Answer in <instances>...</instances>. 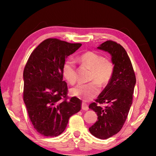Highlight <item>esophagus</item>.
<instances>
[{"label": "esophagus", "mask_w": 156, "mask_h": 156, "mask_svg": "<svg viewBox=\"0 0 156 156\" xmlns=\"http://www.w3.org/2000/svg\"><path fill=\"white\" fill-rule=\"evenodd\" d=\"M82 109L84 111H87L89 109V107L87 103H84V102H83L82 103Z\"/></svg>", "instance_id": "34e87169"}]
</instances>
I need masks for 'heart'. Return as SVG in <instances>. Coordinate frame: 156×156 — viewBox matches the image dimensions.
<instances>
[{
    "mask_svg": "<svg viewBox=\"0 0 156 156\" xmlns=\"http://www.w3.org/2000/svg\"><path fill=\"white\" fill-rule=\"evenodd\" d=\"M82 65L91 69L89 81L91 83L78 84L71 89L72 96L88 101L98 96L100 87H104L110 83L114 72V65L109 60L96 52L87 51L78 57ZM62 74L71 84H74L77 80V69L74 60L69 58L62 66Z\"/></svg>",
    "mask_w": 156,
    "mask_h": 156,
    "instance_id": "b5f03b06",
    "label": "heart"
}]
</instances>
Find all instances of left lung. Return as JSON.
Instances as JSON below:
<instances>
[{"mask_svg":"<svg viewBox=\"0 0 156 156\" xmlns=\"http://www.w3.org/2000/svg\"><path fill=\"white\" fill-rule=\"evenodd\" d=\"M112 55L114 72L110 83L89 108L96 112L98 121L89 129L92 135L107 139L118 133L125 124L132 105L136 78L125 48L115 41H107L98 47ZM105 103L104 108L100 104Z\"/></svg>","mask_w":156,"mask_h":156,"instance_id":"left-lung-1","label":"left lung"}]
</instances>
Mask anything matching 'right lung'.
<instances>
[{
  "label": "right lung",
  "mask_w": 156,
  "mask_h": 156,
  "mask_svg": "<svg viewBox=\"0 0 156 156\" xmlns=\"http://www.w3.org/2000/svg\"><path fill=\"white\" fill-rule=\"evenodd\" d=\"M81 45L46 39L31 52L26 63L23 100L34 129L44 136L61 134L71 116L81 109L82 101L68 97L67 84L62 80L65 58Z\"/></svg>",
  "instance_id": "add662e5"
}]
</instances>
